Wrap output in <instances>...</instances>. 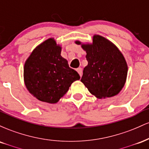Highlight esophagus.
I'll return each mask as SVG.
<instances>
[{
	"label": "esophagus",
	"instance_id": "esophagus-1",
	"mask_svg": "<svg viewBox=\"0 0 149 149\" xmlns=\"http://www.w3.org/2000/svg\"><path fill=\"white\" fill-rule=\"evenodd\" d=\"M76 71H78V73H79L80 77H81L82 76V71H83V70H82L81 68H78V69H76Z\"/></svg>",
	"mask_w": 149,
	"mask_h": 149
}]
</instances>
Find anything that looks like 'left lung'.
Masks as SVG:
<instances>
[{
    "label": "left lung",
    "instance_id": "8db88e82",
    "mask_svg": "<svg viewBox=\"0 0 149 149\" xmlns=\"http://www.w3.org/2000/svg\"><path fill=\"white\" fill-rule=\"evenodd\" d=\"M86 51L88 66L83 70L80 81L97 98L118 95L125 83L127 64L120 51L113 42L100 35H95L91 44H82Z\"/></svg>",
    "mask_w": 149,
    "mask_h": 149
}]
</instances>
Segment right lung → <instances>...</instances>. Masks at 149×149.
Returning a JSON list of instances; mask_svg holds the SVG:
<instances>
[{"label": "right lung", "instance_id": "add662e5", "mask_svg": "<svg viewBox=\"0 0 149 149\" xmlns=\"http://www.w3.org/2000/svg\"><path fill=\"white\" fill-rule=\"evenodd\" d=\"M61 46L55 40L49 38L33 49L24 64L26 87L41 102L57 103L73 82L80 78L61 57Z\"/></svg>", "mask_w": 149, "mask_h": 149}]
</instances>
